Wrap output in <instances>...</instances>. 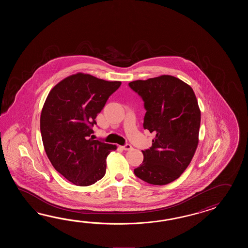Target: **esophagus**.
Masks as SVG:
<instances>
[{
  "instance_id": "34e87169",
  "label": "esophagus",
  "mask_w": 248,
  "mask_h": 248,
  "mask_svg": "<svg viewBox=\"0 0 248 248\" xmlns=\"http://www.w3.org/2000/svg\"><path fill=\"white\" fill-rule=\"evenodd\" d=\"M122 148L124 150V151H130V150H132L131 144H129V143H126V144H124Z\"/></svg>"
}]
</instances>
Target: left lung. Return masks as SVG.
Segmentation results:
<instances>
[{
    "mask_svg": "<svg viewBox=\"0 0 248 248\" xmlns=\"http://www.w3.org/2000/svg\"><path fill=\"white\" fill-rule=\"evenodd\" d=\"M128 87L143 101V128L155 136L134 173L151 185L169 184L187 169L198 146L201 111L195 94L170 75L135 80Z\"/></svg>",
    "mask_w": 248,
    "mask_h": 248,
    "instance_id": "left-lung-1",
    "label": "left lung"
}]
</instances>
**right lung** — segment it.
Instances as JSON below:
<instances>
[{"label": "right lung", "instance_id": "obj_1", "mask_svg": "<svg viewBox=\"0 0 248 248\" xmlns=\"http://www.w3.org/2000/svg\"><path fill=\"white\" fill-rule=\"evenodd\" d=\"M122 85L90 74L69 76L53 88L42 108L41 133L54 169L78 186L102 179L116 145L90 138L95 118Z\"/></svg>", "mask_w": 248, "mask_h": 248}]
</instances>
